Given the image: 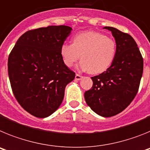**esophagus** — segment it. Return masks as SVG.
Listing matches in <instances>:
<instances>
[{"instance_id":"34e87169","label":"esophagus","mask_w":150,"mask_h":150,"mask_svg":"<svg viewBox=\"0 0 150 150\" xmlns=\"http://www.w3.org/2000/svg\"><path fill=\"white\" fill-rule=\"evenodd\" d=\"M82 78H83V76H81V75H79L78 74H76V76H75V79L76 80H80V79H82Z\"/></svg>"}]
</instances>
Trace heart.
I'll return each instance as SVG.
<instances>
[{"instance_id": "heart-1", "label": "heart", "mask_w": 150, "mask_h": 150, "mask_svg": "<svg viewBox=\"0 0 150 150\" xmlns=\"http://www.w3.org/2000/svg\"><path fill=\"white\" fill-rule=\"evenodd\" d=\"M64 63L72 67L81 57L79 67L91 74H100L113 62L116 52V42L103 34L86 31L76 34L72 43H64L60 49Z\"/></svg>"}]
</instances>
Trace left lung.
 <instances>
[{"label":"left lung","mask_w":150,"mask_h":150,"mask_svg":"<svg viewBox=\"0 0 150 150\" xmlns=\"http://www.w3.org/2000/svg\"><path fill=\"white\" fill-rule=\"evenodd\" d=\"M116 44L114 60L107 71L91 77L93 86L85 92V100L97 114L110 117L124 110L136 96L144 70V61L132 36L112 27Z\"/></svg>","instance_id":"8db88e82"}]
</instances>
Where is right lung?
Returning a JSON list of instances; mask_svg holds the SVG:
<instances>
[{"label": "right lung", "instance_id": "obj_1", "mask_svg": "<svg viewBox=\"0 0 150 150\" xmlns=\"http://www.w3.org/2000/svg\"><path fill=\"white\" fill-rule=\"evenodd\" d=\"M69 26L30 30L18 38L8 58V75L14 96L30 114L50 116L62 104L75 73L64 63L60 49L71 34Z\"/></svg>", "mask_w": 150, "mask_h": 150}]
</instances>
